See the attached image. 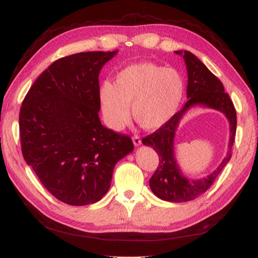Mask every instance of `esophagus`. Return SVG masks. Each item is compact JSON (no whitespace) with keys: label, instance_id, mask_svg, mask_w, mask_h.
Wrapping results in <instances>:
<instances>
[{"label":"esophagus","instance_id":"34e87169","mask_svg":"<svg viewBox=\"0 0 258 258\" xmlns=\"http://www.w3.org/2000/svg\"><path fill=\"white\" fill-rule=\"evenodd\" d=\"M133 142H134V145L136 146V147H138V146L142 145V138H140L139 136H134Z\"/></svg>","mask_w":258,"mask_h":258}]
</instances>
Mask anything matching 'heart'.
Listing matches in <instances>:
<instances>
[{
	"instance_id": "heart-1",
	"label": "heart",
	"mask_w": 258,
	"mask_h": 258,
	"mask_svg": "<svg viewBox=\"0 0 258 258\" xmlns=\"http://www.w3.org/2000/svg\"><path fill=\"white\" fill-rule=\"evenodd\" d=\"M185 84L181 73L154 62L131 64L116 76L114 85L105 82L100 87V103L106 125L121 130L134 119L147 130L162 128L176 113Z\"/></svg>"
}]
</instances>
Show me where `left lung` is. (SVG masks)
Segmentation results:
<instances>
[{"mask_svg":"<svg viewBox=\"0 0 258 258\" xmlns=\"http://www.w3.org/2000/svg\"><path fill=\"white\" fill-rule=\"evenodd\" d=\"M183 56L187 71V102L175 113L173 118L162 128L143 139V144L153 147L159 157L156 172L149 179V186L157 198L168 202H187L194 200L212 185L218 175L231 158V148L235 142L237 115L234 103L225 92L223 85L208 67L187 50L175 51ZM194 106H202L220 110L230 121L231 136L226 157L215 172L200 180L185 177L174 159L173 139L179 121Z\"/></svg>","mask_w":258,"mask_h":258,"instance_id":"8db88e82","label":"left lung"}]
</instances>
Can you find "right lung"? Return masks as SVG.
<instances>
[{
	"mask_svg": "<svg viewBox=\"0 0 258 258\" xmlns=\"http://www.w3.org/2000/svg\"><path fill=\"white\" fill-rule=\"evenodd\" d=\"M118 53L87 51L59 58L41 73L19 115L26 163L58 200L87 206L109 191L113 168L133 140L103 127L99 74Z\"/></svg>",
	"mask_w": 258,
	"mask_h": 258,
	"instance_id": "obj_1",
	"label": "right lung"
}]
</instances>
